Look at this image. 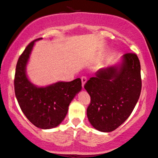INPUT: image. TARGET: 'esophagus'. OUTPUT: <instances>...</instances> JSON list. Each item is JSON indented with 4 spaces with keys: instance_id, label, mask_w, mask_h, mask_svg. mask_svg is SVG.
<instances>
[{
    "instance_id": "obj_1",
    "label": "esophagus",
    "mask_w": 158,
    "mask_h": 158,
    "mask_svg": "<svg viewBox=\"0 0 158 158\" xmlns=\"http://www.w3.org/2000/svg\"><path fill=\"white\" fill-rule=\"evenodd\" d=\"M81 83H82V87H84V85H85V83L87 82V79L86 77H85V76H83V77H81Z\"/></svg>"
}]
</instances>
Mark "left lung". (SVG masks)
I'll list each match as a JSON object with an SVG mask.
<instances>
[{
  "label": "left lung",
  "instance_id": "1",
  "mask_svg": "<svg viewBox=\"0 0 158 158\" xmlns=\"http://www.w3.org/2000/svg\"><path fill=\"white\" fill-rule=\"evenodd\" d=\"M95 75L85 85L90 96L87 118L97 130L112 132L128 118L139 99V59L135 54L127 53L118 64L101 68Z\"/></svg>",
  "mask_w": 158,
  "mask_h": 158
}]
</instances>
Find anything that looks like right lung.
<instances>
[{"instance_id":"add662e5","label":"right lung","mask_w":158,"mask_h":158,"mask_svg":"<svg viewBox=\"0 0 158 158\" xmlns=\"http://www.w3.org/2000/svg\"><path fill=\"white\" fill-rule=\"evenodd\" d=\"M41 39L31 42L19 57L14 85L17 100L28 121L38 128L48 130L59 126L64 120L69 104L81 90V81L78 78L45 87L32 84L26 75V65L35 42Z\"/></svg>"}]
</instances>
